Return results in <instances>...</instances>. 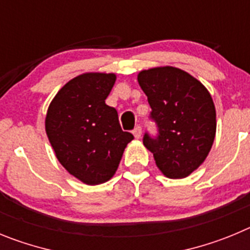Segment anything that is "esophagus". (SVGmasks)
Segmentation results:
<instances>
[{
	"mask_svg": "<svg viewBox=\"0 0 250 250\" xmlns=\"http://www.w3.org/2000/svg\"><path fill=\"white\" fill-rule=\"evenodd\" d=\"M133 136L136 137L137 139L141 138V136H142V128L139 127V125H138V127L134 128V130H133Z\"/></svg>",
	"mask_w": 250,
	"mask_h": 250,
	"instance_id": "esophagus-1",
	"label": "esophagus"
}]
</instances>
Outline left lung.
Here are the masks:
<instances>
[{"mask_svg":"<svg viewBox=\"0 0 250 250\" xmlns=\"http://www.w3.org/2000/svg\"><path fill=\"white\" fill-rule=\"evenodd\" d=\"M159 128L156 139L145 134L143 145L153 153L167 178H186L201 167L210 152L217 130L212 96L188 72L172 66L143 69L137 76Z\"/></svg>","mask_w":250,"mask_h":250,"instance_id":"8db88e82","label":"left lung"}]
</instances>
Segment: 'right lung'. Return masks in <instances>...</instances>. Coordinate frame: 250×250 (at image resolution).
Listing matches in <instances>:
<instances>
[{
	"mask_svg": "<svg viewBox=\"0 0 250 250\" xmlns=\"http://www.w3.org/2000/svg\"><path fill=\"white\" fill-rule=\"evenodd\" d=\"M116 73L87 72L57 92L44 127L58 162L88 186L109 181L133 136L123 132L118 113L105 104Z\"/></svg>",
	"mask_w": 250,
	"mask_h": 250,
	"instance_id": "obj_1",
	"label": "right lung"
}]
</instances>
